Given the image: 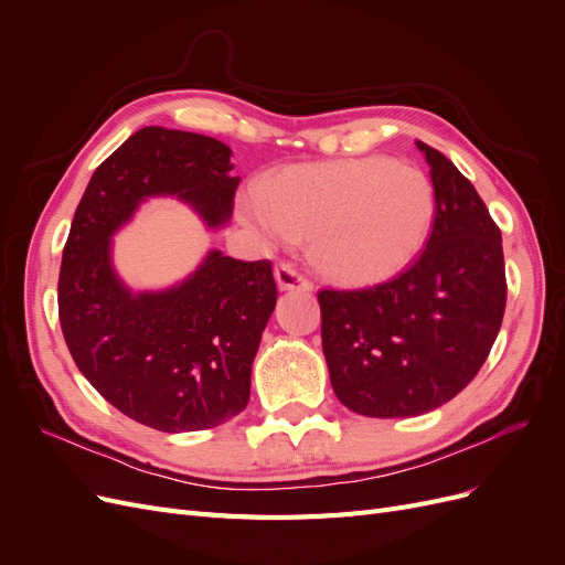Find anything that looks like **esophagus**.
Returning <instances> with one entry per match:
<instances>
[{
    "mask_svg": "<svg viewBox=\"0 0 565 565\" xmlns=\"http://www.w3.org/2000/svg\"><path fill=\"white\" fill-rule=\"evenodd\" d=\"M276 282H278L282 292H287V289H303V292H309V289L313 287L292 264H278L276 266Z\"/></svg>",
    "mask_w": 565,
    "mask_h": 565,
    "instance_id": "esophagus-1",
    "label": "esophagus"
}]
</instances>
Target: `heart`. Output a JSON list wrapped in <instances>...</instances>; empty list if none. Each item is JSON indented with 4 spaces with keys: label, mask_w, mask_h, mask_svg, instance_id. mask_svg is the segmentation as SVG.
<instances>
[{
    "label": "heart",
    "mask_w": 565,
    "mask_h": 565,
    "mask_svg": "<svg viewBox=\"0 0 565 565\" xmlns=\"http://www.w3.org/2000/svg\"><path fill=\"white\" fill-rule=\"evenodd\" d=\"M434 210L429 177L388 158L287 167L241 202L247 224L295 241L311 237L318 270L347 285L403 270L424 247Z\"/></svg>",
    "instance_id": "heart-1"
}]
</instances>
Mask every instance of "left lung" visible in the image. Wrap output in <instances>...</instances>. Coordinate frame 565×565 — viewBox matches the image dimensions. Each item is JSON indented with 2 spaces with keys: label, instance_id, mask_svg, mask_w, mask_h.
Here are the masks:
<instances>
[{
  "label": "left lung",
  "instance_id": "left-lung-1",
  "mask_svg": "<svg viewBox=\"0 0 565 565\" xmlns=\"http://www.w3.org/2000/svg\"><path fill=\"white\" fill-rule=\"evenodd\" d=\"M417 148L436 195L424 252L393 280L318 295L332 388L365 417H417L452 401L502 328V233L471 181L436 148Z\"/></svg>",
  "mask_w": 565,
  "mask_h": 565
}]
</instances>
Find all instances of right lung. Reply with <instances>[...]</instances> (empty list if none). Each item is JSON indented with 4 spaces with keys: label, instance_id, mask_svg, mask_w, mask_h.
<instances>
[{
    "label": "right lung",
    "instance_id": "add662e5",
    "mask_svg": "<svg viewBox=\"0 0 565 565\" xmlns=\"http://www.w3.org/2000/svg\"><path fill=\"white\" fill-rule=\"evenodd\" d=\"M231 156L212 136L139 129L94 172L63 247L58 318L75 365L119 413L164 434L212 429L247 407L278 287L270 262L212 249L179 285L131 292L113 268L110 237L160 195L224 226L241 183Z\"/></svg>",
    "mask_w": 565,
    "mask_h": 565
}]
</instances>
